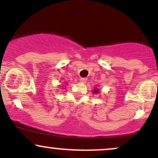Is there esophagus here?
I'll return each mask as SVG.
<instances>
[{"mask_svg": "<svg viewBox=\"0 0 158 158\" xmlns=\"http://www.w3.org/2000/svg\"><path fill=\"white\" fill-rule=\"evenodd\" d=\"M80 81H81V83H86L87 79H86V78H84V77L81 78V79H80Z\"/></svg>", "mask_w": 158, "mask_h": 158, "instance_id": "obj_1", "label": "esophagus"}]
</instances>
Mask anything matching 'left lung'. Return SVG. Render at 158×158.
<instances>
[{"label": "left lung", "mask_w": 158, "mask_h": 158, "mask_svg": "<svg viewBox=\"0 0 158 158\" xmlns=\"http://www.w3.org/2000/svg\"><path fill=\"white\" fill-rule=\"evenodd\" d=\"M93 92H94V93H98V92H99V90H98L97 89H96V88H95V89L93 90Z\"/></svg>", "instance_id": "8db88e82"}]
</instances>
